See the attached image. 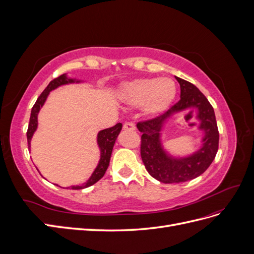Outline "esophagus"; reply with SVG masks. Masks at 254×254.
I'll use <instances>...</instances> for the list:
<instances>
[{
  "mask_svg": "<svg viewBox=\"0 0 254 254\" xmlns=\"http://www.w3.org/2000/svg\"><path fill=\"white\" fill-rule=\"evenodd\" d=\"M123 129L127 130V131H134L135 130V125L133 122H126L124 126H123Z\"/></svg>",
  "mask_w": 254,
  "mask_h": 254,
  "instance_id": "34e87169",
  "label": "esophagus"
}]
</instances>
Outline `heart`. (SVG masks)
<instances>
[{"mask_svg": "<svg viewBox=\"0 0 254 254\" xmlns=\"http://www.w3.org/2000/svg\"><path fill=\"white\" fill-rule=\"evenodd\" d=\"M175 95V82L170 78H141L124 87L126 101L134 106L143 105L145 113L150 115L166 110Z\"/></svg>", "mask_w": 254, "mask_h": 254, "instance_id": "obj_1", "label": "heart"}]
</instances>
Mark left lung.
Instances as JSON below:
<instances>
[{"instance_id":"1","label":"left lung","mask_w":254,"mask_h":254,"mask_svg":"<svg viewBox=\"0 0 254 254\" xmlns=\"http://www.w3.org/2000/svg\"><path fill=\"white\" fill-rule=\"evenodd\" d=\"M180 83V99L164 113L136 124L141 136V158L146 170L153 178L163 183L186 182L203 174L211 165L218 150L219 132L212 105L195 84L176 77ZM197 106L201 128L206 131L204 146L195 155L172 159L160 147L159 130L163 122L176 111Z\"/></svg>"}]
</instances>
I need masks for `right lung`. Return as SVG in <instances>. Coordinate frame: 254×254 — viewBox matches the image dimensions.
Here are the masks:
<instances>
[{
	"label": "right lung",
	"mask_w": 254,
	"mask_h": 254,
	"mask_svg": "<svg viewBox=\"0 0 254 254\" xmlns=\"http://www.w3.org/2000/svg\"><path fill=\"white\" fill-rule=\"evenodd\" d=\"M73 79H67L66 76L60 75L58 76L57 78H54L49 84L48 87L44 89V91L40 94V96L38 97L37 102L35 103L32 112H30V119H29V124H28V129H27V144L28 146H30V139L34 134V132L36 131L37 129V125H38V121H37V115L38 112H39L40 108L43 106L45 99H47L50 91L56 89L57 87L61 86V84H65L68 82H73ZM122 124L119 123L113 127L107 128L99 131L98 135H97V142L99 145V148H101V160H99V163L96 167V170L94 171V173L92 174L91 178L88 180V182L84 184V186H77V187H72V190H81L84 188H88L93 186L94 183H96L102 177L105 175L107 168L109 166V162H110V158H111V153H112V149H113V145L115 143V140L121 131L122 129Z\"/></svg>",
	"instance_id": "right-lung-1"
}]
</instances>
